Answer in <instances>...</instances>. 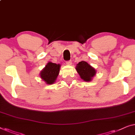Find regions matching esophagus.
Instances as JSON below:
<instances>
[{
    "label": "esophagus",
    "mask_w": 135,
    "mask_h": 135,
    "mask_svg": "<svg viewBox=\"0 0 135 135\" xmlns=\"http://www.w3.org/2000/svg\"><path fill=\"white\" fill-rule=\"evenodd\" d=\"M66 64L68 65H71V60H68V61H66Z\"/></svg>",
    "instance_id": "1"
}]
</instances>
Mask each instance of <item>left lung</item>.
I'll return each instance as SVG.
<instances>
[{
	"label": "left lung",
	"instance_id": "obj_1",
	"mask_svg": "<svg viewBox=\"0 0 135 135\" xmlns=\"http://www.w3.org/2000/svg\"><path fill=\"white\" fill-rule=\"evenodd\" d=\"M76 70L81 79L85 81H90L92 78L96 73V70L85 61L79 62L77 64Z\"/></svg>",
	"mask_w": 135,
	"mask_h": 135
}]
</instances>
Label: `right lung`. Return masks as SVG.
I'll return each mask as SVG.
<instances>
[{
    "label": "right lung",
    "mask_w": 135,
    "mask_h": 135,
    "mask_svg": "<svg viewBox=\"0 0 135 135\" xmlns=\"http://www.w3.org/2000/svg\"><path fill=\"white\" fill-rule=\"evenodd\" d=\"M60 64L49 62L40 73V76L47 84H51L54 83L60 70Z\"/></svg>",
    "instance_id": "add662e5"
}]
</instances>
